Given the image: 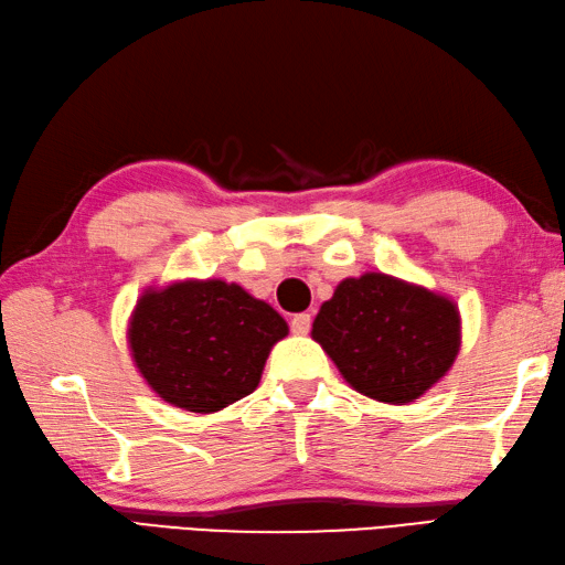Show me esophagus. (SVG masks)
I'll use <instances>...</instances> for the list:
<instances>
[{
    "mask_svg": "<svg viewBox=\"0 0 565 565\" xmlns=\"http://www.w3.org/2000/svg\"><path fill=\"white\" fill-rule=\"evenodd\" d=\"M310 327H312V317L307 315V312H302V315H295V317L290 319V329H292V334H307V332H310Z\"/></svg>",
    "mask_w": 565,
    "mask_h": 565,
    "instance_id": "1",
    "label": "esophagus"
}]
</instances>
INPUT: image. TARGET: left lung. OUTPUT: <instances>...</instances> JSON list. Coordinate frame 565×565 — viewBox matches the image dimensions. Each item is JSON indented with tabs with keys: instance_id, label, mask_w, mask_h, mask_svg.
I'll list each match as a JSON object with an SVG mask.
<instances>
[{
	"instance_id": "8db88e82",
	"label": "left lung",
	"mask_w": 565,
	"mask_h": 565,
	"mask_svg": "<svg viewBox=\"0 0 565 565\" xmlns=\"http://www.w3.org/2000/svg\"><path fill=\"white\" fill-rule=\"evenodd\" d=\"M312 339L361 396L406 406L452 369L462 319L448 295L364 273L339 282L322 302Z\"/></svg>"
}]
</instances>
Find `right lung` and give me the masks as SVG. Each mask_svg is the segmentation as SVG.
<instances>
[{
	"label": "right lung",
	"instance_id": "add662e5",
	"mask_svg": "<svg viewBox=\"0 0 565 565\" xmlns=\"http://www.w3.org/2000/svg\"><path fill=\"white\" fill-rule=\"evenodd\" d=\"M287 322L268 302L218 278L147 287L127 324L140 376L169 406L216 413L258 388Z\"/></svg>",
	"mask_w": 565,
	"mask_h": 565
}]
</instances>
